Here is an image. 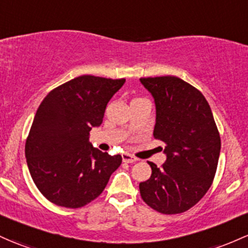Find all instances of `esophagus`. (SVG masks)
Masks as SVG:
<instances>
[{
  "label": "esophagus",
  "mask_w": 248,
  "mask_h": 248,
  "mask_svg": "<svg viewBox=\"0 0 248 248\" xmlns=\"http://www.w3.org/2000/svg\"><path fill=\"white\" fill-rule=\"evenodd\" d=\"M122 160H124V162H126V164H133V162L138 161V159L134 156V155L127 154V153L122 154Z\"/></svg>",
  "instance_id": "obj_1"
}]
</instances>
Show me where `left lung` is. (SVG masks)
Here are the masks:
<instances>
[{
	"label": "left lung",
	"instance_id": "obj_1",
	"mask_svg": "<svg viewBox=\"0 0 248 248\" xmlns=\"http://www.w3.org/2000/svg\"><path fill=\"white\" fill-rule=\"evenodd\" d=\"M156 106L154 139L165 143L167 160L140 182L142 200L162 214L188 211L202 199L216 176L219 130L207 100L200 91L176 76L141 78Z\"/></svg>",
	"mask_w": 248,
	"mask_h": 248
}]
</instances>
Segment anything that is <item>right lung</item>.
I'll list each match as a JSON object with an SVG mask.
<instances>
[{
    "label": "right lung",
    "instance_id": "add662e5",
    "mask_svg": "<svg viewBox=\"0 0 248 248\" xmlns=\"http://www.w3.org/2000/svg\"><path fill=\"white\" fill-rule=\"evenodd\" d=\"M124 78L82 75L47 94L26 140V157L36 187L50 202L80 208L96 199L122 162L92 147V127L102 124L107 103Z\"/></svg>",
    "mask_w": 248,
    "mask_h": 248
}]
</instances>
